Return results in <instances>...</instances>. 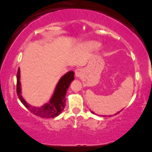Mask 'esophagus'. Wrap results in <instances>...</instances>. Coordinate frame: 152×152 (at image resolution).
Segmentation results:
<instances>
[{"label":"esophagus","mask_w":152,"mask_h":152,"mask_svg":"<svg viewBox=\"0 0 152 152\" xmlns=\"http://www.w3.org/2000/svg\"><path fill=\"white\" fill-rule=\"evenodd\" d=\"M83 70L81 69H77L75 71V75L77 77H81L83 75Z\"/></svg>","instance_id":"34e87169"}]
</instances>
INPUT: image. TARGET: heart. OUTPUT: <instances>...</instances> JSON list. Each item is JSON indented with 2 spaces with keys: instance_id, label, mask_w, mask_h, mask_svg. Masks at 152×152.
Listing matches in <instances>:
<instances>
[{
  "instance_id": "obj_1",
  "label": "heart",
  "mask_w": 152,
  "mask_h": 152,
  "mask_svg": "<svg viewBox=\"0 0 152 152\" xmlns=\"http://www.w3.org/2000/svg\"><path fill=\"white\" fill-rule=\"evenodd\" d=\"M86 46L91 50H95L98 49L100 46V44L98 42L95 41H91L88 42L86 44Z\"/></svg>"
}]
</instances>
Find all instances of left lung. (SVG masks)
<instances>
[{
    "label": "left lung",
    "instance_id": "left-lung-1",
    "mask_svg": "<svg viewBox=\"0 0 152 152\" xmlns=\"http://www.w3.org/2000/svg\"><path fill=\"white\" fill-rule=\"evenodd\" d=\"M123 110V109H122V110H121V111H122ZM121 111H119V112H118V113H116V114H115V115H116L117 114H119V112H120ZM91 112H92V114H96L94 113V112H92V111H91ZM103 117H106V115H103ZM110 116H111V115H108V117H110Z\"/></svg>",
    "mask_w": 152,
    "mask_h": 152
}]
</instances>
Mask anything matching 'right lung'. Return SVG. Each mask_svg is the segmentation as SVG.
Here are the masks:
<instances>
[{"instance_id": "right-lung-1", "label": "right lung", "mask_w": 152, "mask_h": 152, "mask_svg": "<svg viewBox=\"0 0 152 152\" xmlns=\"http://www.w3.org/2000/svg\"><path fill=\"white\" fill-rule=\"evenodd\" d=\"M73 71H69L62 76L56 85L53 94L48 103L41 107H34L23 98L21 91L20 71L18 68L17 75V93L19 99L28 109L38 117L53 118L60 114L65 106V95L70 84L75 79Z\"/></svg>"}]
</instances>
